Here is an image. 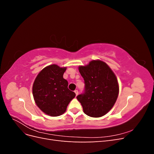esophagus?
Listing matches in <instances>:
<instances>
[{"instance_id":"esophagus-1","label":"esophagus","mask_w":154,"mask_h":154,"mask_svg":"<svg viewBox=\"0 0 154 154\" xmlns=\"http://www.w3.org/2000/svg\"><path fill=\"white\" fill-rule=\"evenodd\" d=\"M74 92H75L76 95L78 96V90H75V91H74Z\"/></svg>"}]
</instances>
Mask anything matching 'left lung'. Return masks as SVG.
I'll use <instances>...</instances> for the list:
<instances>
[{"instance_id":"obj_1","label":"left lung","mask_w":154,"mask_h":154,"mask_svg":"<svg viewBox=\"0 0 154 154\" xmlns=\"http://www.w3.org/2000/svg\"><path fill=\"white\" fill-rule=\"evenodd\" d=\"M85 81V93L76 98L84 113L92 118L103 116L114 105L119 94L118 79L110 67L100 60L78 67Z\"/></svg>"}]
</instances>
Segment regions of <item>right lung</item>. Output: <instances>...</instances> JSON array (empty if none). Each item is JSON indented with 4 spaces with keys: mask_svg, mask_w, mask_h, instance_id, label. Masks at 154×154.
<instances>
[{
    "mask_svg": "<svg viewBox=\"0 0 154 154\" xmlns=\"http://www.w3.org/2000/svg\"><path fill=\"white\" fill-rule=\"evenodd\" d=\"M66 67L52 64L44 67L36 76L32 85L35 103L45 114L56 117L63 114L76 94L68 88L63 78Z\"/></svg>",
    "mask_w": 154,
    "mask_h": 154,
    "instance_id": "obj_1",
    "label": "right lung"
}]
</instances>
